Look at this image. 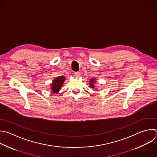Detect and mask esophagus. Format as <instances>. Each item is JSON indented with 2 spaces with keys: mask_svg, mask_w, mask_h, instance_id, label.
Here are the masks:
<instances>
[{
  "mask_svg": "<svg viewBox=\"0 0 157 157\" xmlns=\"http://www.w3.org/2000/svg\"><path fill=\"white\" fill-rule=\"evenodd\" d=\"M74 75H75V77H76V78H78V77H79V76H80V75H81L79 72H75Z\"/></svg>",
  "mask_w": 157,
  "mask_h": 157,
  "instance_id": "34e87169",
  "label": "esophagus"
}]
</instances>
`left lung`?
I'll return each instance as SVG.
<instances>
[{
  "label": "left lung",
  "mask_w": 157,
  "mask_h": 157,
  "mask_svg": "<svg viewBox=\"0 0 157 157\" xmlns=\"http://www.w3.org/2000/svg\"><path fill=\"white\" fill-rule=\"evenodd\" d=\"M95 81H96V79H94V78H92V79H90V81H89V85H90V87H92V88H94V83H95Z\"/></svg>",
  "instance_id": "1"
}]
</instances>
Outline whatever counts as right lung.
<instances>
[{"mask_svg": "<svg viewBox=\"0 0 157 157\" xmlns=\"http://www.w3.org/2000/svg\"><path fill=\"white\" fill-rule=\"evenodd\" d=\"M65 81V76H59L56 78L55 79H54L53 81H52V85L50 86L52 92L54 93H57L60 90Z\"/></svg>", "mask_w": 157, "mask_h": 157, "instance_id": "right-lung-1", "label": "right lung"}]
</instances>
